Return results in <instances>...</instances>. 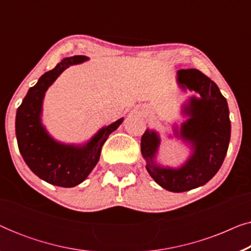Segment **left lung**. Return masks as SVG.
Returning <instances> with one entry per match:
<instances>
[{
	"label": "left lung",
	"instance_id": "left-lung-1",
	"mask_svg": "<svg viewBox=\"0 0 251 251\" xmlns=\"http://www.w3.org/2000/svg\"><path fill=\"white\" fill-rule=\"evenodd\" d=\"M181 90L194 91L181 106L186 121L173 126L175 138L190 147L191 153L181 166L174 168L156 162L161 143L156 130L146 129L140 149L151 177L164 190L180 193L207 184L217 174L227 153L231 121L227 101L214 81L195 68L177 72ZM171 138V135H169Z\"/></svg>",
	"mask_w": 251,
	"mask_h": 251
}]
</instances>
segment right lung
<instances>
[{
  "instance_id": "obj_1",
  "label": "right lung",
  "mask_w": 251,
  "mask_h": 251,
  "mask_svg": "<svg viewBox=\"0 0 251 251\" xmlns=\"http://www.w3.org/2000/svg\"><path fill=\"white\" fill-rule=\"evenodd\" d=\"M89 60L85 56L64 58L39 78L17 109L16 136L24 161L37 177L60 187H74L90 175L98 163L101 147L125 118L99 129L87 143L65 144L48 132L42 123L43 99L51 84L73 65Z\"/></svg>"
}]
</instances>
